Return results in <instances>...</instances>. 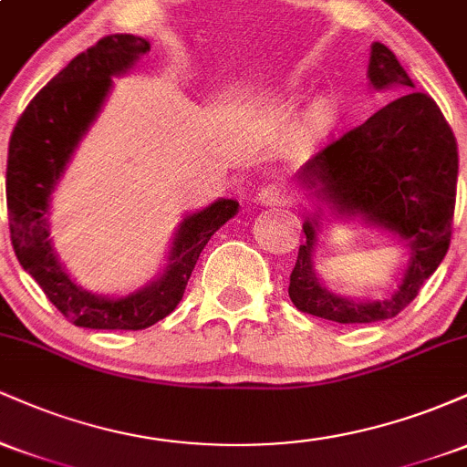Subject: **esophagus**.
<instances>
[{
    "instance_id": "obj_1",
    "label": "esophagus",
    "mask_w": 467,
    "mask_h": 467,
    "mask_svg": "<svg viewBox=\"0 0 467 467\" xmlns=\"http://www.w3.org/2000/svg\"><path fill=\"white\" fill-rule=\"evenodd\" d=\"M261 206H285L289 202V189L285 184H278V182H272V184H265L264 189L259 191Z\"/></svg>"
}]
</instances>
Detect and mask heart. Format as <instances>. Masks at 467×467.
Listing matches in <instances>:
<instances>
[{"mask_svg":"<svg viewBox=\"0 0 467 467\" xmlns=\"http://www.w3.org/2000/svg\"><path fill=\"white\" fill-rule=\"evenodd\" d=\"M320 111H323V114H327V111H329V105H323V107H320Z\"/></svg>","mask_w":467,"mask_h":467,"instance_id":"obj_1","label":"heart"}]
</instances>
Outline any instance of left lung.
Returning a JSON list of instances; mask_svg holds the SVG:
<instances>
[{
	"mask_svg": "<svg viewBox=\"0 0 467 467\" xmlns=\"http://www.w3.org/2000/svg\"><path fill=\"white\" fill-rule=\"evenodd\" d=\"M375 89L398 88L400 99L360 127L327 144L298 171V182L336 217H360L395 234L409 248V267L382 301H353L327 289L314 272V250L323 211L307 215V241L289 276V298L305 314L340 325L378 323L398 316L450 248L457 202V140L435 100L415 85L387 46L375 41L368 58Z\"/></svg>",
	"mask_w": 467,
	"mask_h": 467,
	"instance_id": "left-lung-1",
	"label": "left lung"
}]
</instances>
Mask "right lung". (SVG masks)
Masks as SVG:
<instances>
[{"mask_svg": "<svg viewBox=\"0 0 467 467\" xmlns=\"http://www.w3.org/2000/svg\"><path fill=\"white\" fill-rule=\"evenodd\" d=\"M151 50L147 39L109 35L74 57L41 89L15 125L8 144L6 203L10 241L21 267L39 283L69 323L88 329H147L178 307L203 245L239 202L217 200L182 219L166 267L155 281L120 298L92 294L58 264L50 237V202L78 142L100 114L114 77H122Z\"/></svg>", "mask_w": 467, "mask_h": 467, "instance_id": "obj_1", "label": "right lung"}]
</instances>
